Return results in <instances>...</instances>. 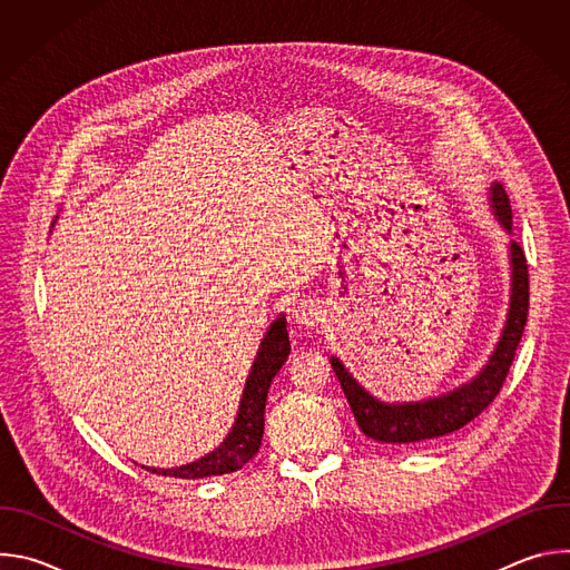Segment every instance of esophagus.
Here are the masks:
<instances>
[{
    "label": "esophagus",
    "mask_w": 570,
    "mask_h": 570,
    "mask_svg": "<svg viewBox=\"0 0 570 570\" xmlns=\"http://www.w3.org/2000/svg\"><path fill=\"white\" fill-rule=\"evenodd\" d=\"M324 315H327V311H324L322 304L315 299H299L293 306V322L302 330H315L324 320Z\"/></svg>",
    "instance_id": "34e87169"
}]
</instances>
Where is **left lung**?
Listing matches in <instances>:
<instances>
[{"label":"left lung","mask_w":570,"mask_h":570,"mask_svg":"<svg viewBox=\"0 0 570 570\" xmlns=\"http://www.w3.org/2000/svg\"><path fill=\"white\" fill-rule=\"evenodd\" d=\"M492 212L505 232H512V207L505 189L494 183L490 187ZM510 266H512V293L503 334L487 361V365L469 381L442 396L409 401V403H385L372 396L347 370L332 356V367L341 381V387L350 401V409L356 417L358 429L381 444H420L442 435H449L471 420H475L487 405L501 392L517 347L523 336L528 320L530 291H528V264L519 243L510 240Z\"/></svg>","instance_id":"8db88e82"}]
</instances>
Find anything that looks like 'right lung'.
<instances>
[{
    "label": "right lung",
    "instance_id": "obj_1",
    "mask_svg": "<svg viewBox=\"0 0 570 570\" xmlns=\"http://www.w3.org/2000/svg\"><path fill=\"white\" fill-rule=\"evenodd\" d=\"M291 354L288 332H286V317H277L271 322L266 336L262 338L259 352L255 356V363L250 367V374L246 379V387H243V396L238 401L236 420L227 433V438L207 455H203L196 462L174 466V469H155L144 466L150 473H161L171 478H209V475H223L248 464L259 446L264 435V411H266V396L268 387L279 372V367L286 363Z\"/></svg>",
    "mask_w": 570,
    "mask_h": 570
}]
</instances>
